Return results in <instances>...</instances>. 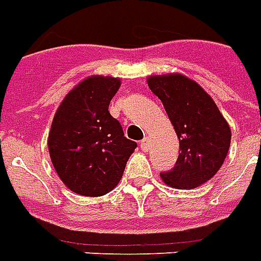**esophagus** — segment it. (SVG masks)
Segmentation results:
<instances>
[{
    "instance_id": "esophagus-1",
    "label": "esophagus",
    "mask_w": 261,
    "mask_h": 261,
    "mask_svg": "<svg viewBox=\"0 0 261 261\" xmlns=\"http://www.w3.org/2000/svg\"><path fill=\"white\" fill-rule=\"evenodd\" d=\"M140 147H142V150L143 151H149L150 149V144H149V139L147 138H144L142 142H140Z\"/></svg>"
}]
</instances>
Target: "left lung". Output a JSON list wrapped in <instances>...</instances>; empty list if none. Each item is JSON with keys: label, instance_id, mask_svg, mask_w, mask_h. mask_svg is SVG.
I'll list each match as a JSON object with an SVG mask.
<instances>
[{"label": "left lung", "instance_id": "obj_1", "mask_svg": "<svg viewBox=\"0 0 261 261\" xmlns=\"http://www.w3.org/2000/svg\"><path fill=\"white\" fill-rule=\"evenodd\" d=\"M179 139L174 168L161 172L167 185L193 189L221 168L231 144V129L216 102L196 82L182 75L149 77Z\"/></svg>", "mask_w": 261, "mask_h": 261}]
</instances>
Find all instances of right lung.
I'll return each instance as SVG.
<instances>
[{
    "instance_id": "obj_1",
    "label": "right lung",
    "mask_w": 261,
    "mask_h": 261,
    "mask_svg": "<svg viewBox=\"0 0 261 261\" xmlns=\"http://www.w3.org/2000/svg\"><path fill=\"white\" fill-rule=\"evenodd\" d=\"M119 85V79L110 76L89 77L55 112L48 135L51 161L62 182L77 195L94 197L111 192L138 147L108 111Z\"/></svg>"
}]
</instances>
